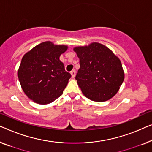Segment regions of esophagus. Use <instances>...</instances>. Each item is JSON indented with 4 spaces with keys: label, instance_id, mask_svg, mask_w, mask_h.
I'll return each instance as SVG.
<instances>
[{
    "label": "esophagus",
    "instance_id": "1",
    "mask_svg": "<svg viewBox=\"0 0 152 152\" xmlns=\"http://www.w3.org/2000/svg\"><path fill=\"white\" fill-rule=\"evenodd\" d=\"M75 70H73V71H72L71 72V77H72V78H74L75 77Z\"/></svg>",
    "mask_w": 152,
    "mask_h": 152
}]
</instances>
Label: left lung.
Masks as SVG:
<instances>
[{
	"label": "left lung",
	"mask_w": 152,
	"mask_h": 152,
	"mask_svg": "<svg viewBox=\"0 0 152 152\" xmlns=\"http://www.w3.org/2000/svg\"><path fill=\"white\" fill-rule=\"evenodd\" d=\"M73 50L80 58V68L75 79L83 95L98 102L113 98L125 78L119 58L98 42L75 47Z\"/></svg>",
	"instance_id": "8db88e82"
}]
</instances>
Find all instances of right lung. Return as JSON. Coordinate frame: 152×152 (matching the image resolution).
Here are the masks:
<instances>
[{
  "label": "right lung",
  "mask_w": 152,
  "mask_h": 152,
  "mask_svg": "<svg viewBox=\"0 0 152 152\" xmlns=\"http://www.w3.org/2000/svg\"><path fill=\"white\" fill-rule=\"evenodd\" d=\"M66 45L46 41L24 55L18 71L22 89L30 99L38 104H48L60 96L71 78L60 60Z\"/></svg>",
  "instance_id": "right-lung-1"
}]
</instances>
